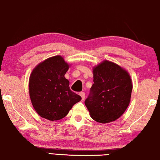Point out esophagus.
I'll return each mask as SVG.
<instances>
[{
    "label": "esophagus",
    "mask_w": 160,
    "mask_h": 160,
    "mask_svg": "<svg viewBox=\"0 0 160 160\" xmlns=\"http://www.w3.org/2000/svg\"><path fill=\"white\" fill-rule=\"evenodd\" d=\"M79 95H81V97H82V100H84V98H85V93L84 92H80L79 93Z\"/></svg>",
    "instance_id": "obj_1"
}]
</instances>
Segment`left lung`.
I'll list each match as a JSON object with an SVG mask.
<instances>
[{
	"mask_svg": "<svg viewBox=\"0 0 160 160\" xmlns=\"http://www.w3.org/2000/svg\"><path fill=\"white\" fill-rule=\"evenodd\" d=\"M93 78L84 102L89 115L100 123L115 121L130 104L132 89L130 74L116 63L104 60L93 68Z\"/></svg>",
	"mask_w": 160,
	"mask_h": 160,
	"instance_id": "left-lung-1",
	"label": "left lung"
}]
</instances>
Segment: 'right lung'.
Instances as JSON below:
<instances>
[{
  "label": "right lung",
  "instance_id": "1",
  "mask_svg": "<svg viewBox=\"0 0 160 160\" xmlns=\"http://www.w3.org/2000/svg\"><path fill=\"white\" fill-rule=\"evenodd\" d=\"M69 65L57 55L45 60L32 70L29 79V93L38 114L50 121L64 118L72 107L82 100L71 90L65 78Z\"/></svg>",
  "mask_w": 160,
  "mask_h": 160
}]
</instances>
